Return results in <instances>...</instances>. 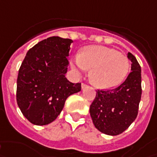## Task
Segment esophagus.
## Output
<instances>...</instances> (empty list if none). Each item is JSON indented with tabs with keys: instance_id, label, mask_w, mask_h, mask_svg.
<instances>
[{
	"instance_id": "obj_1",
	"label": "esophagus",
	"mask_w": 157,
	"mask_h": 157,
	"mask_svg": "<svg viewBox=\"0 0 157 157\" xmlns=\"http://www.w3.org/2000/svg\"><path fill=\"white\" fill-rule=\"evenodd\" d=\"M86 88H88V85H86L85 83H82V89H86Z\"/></svg>"
}]
</instances>
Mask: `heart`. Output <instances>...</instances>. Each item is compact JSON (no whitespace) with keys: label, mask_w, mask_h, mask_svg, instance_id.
<instances>
[{"label":"heart","mask_w":157,"mask_h":157,"mask_svg":"<svg viewBox=\"0 0 157 157\" xmlns=\"http://www.w3.org/2000/svg\"><path fill=\"white\" fill-rule=\"evenodd\" d=\"M71 66L78 73H84L88 68H91L89 73L91 82L101 89H109L125 79L129 70V61L115 49L89 46L74 57Z\"/></svg>","instance_id":"obj_1"}]
</instances>
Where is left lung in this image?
<instances>
[{"label": "left lung", "instance_id": "1", "mask_svg": "<svg viewBox=\"0 0 157 157\" xmlns=\"http://www.w3.org/2000/svg\"><path fill=\"white\" fill-rule=\"evenodd\" d=\"M131 72L119 87L97 90L89 113L95 127L103 134L117 136L130 126L138 114L142 96L141 67L136 58L128 53Z\"/></svg>", "mask_w": 157, "mask_h": 157}]
</instances>
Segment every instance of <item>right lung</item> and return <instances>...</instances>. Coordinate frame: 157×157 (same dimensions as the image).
I'll use <instances>...</instances> for the list:
<instances>
[{
    "label": "right lung",
    "instance_id": "1",
    "mask_svg": "<svg viewBox=\"0 0 157 157\" xmlns=\"http://www.w3.org/2000/svg\"><path fill=\"white\" fill-rule=\"evenodd\" d=\"M71 39L48 37L30 48L17 77L16 101L23 116L35 125L55 121L69 95L81 83L66 78Z\"/></svg>",
    "mask_w": 157,
    "mask_h": 157
}]
</instances>
